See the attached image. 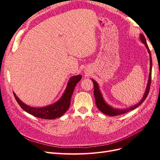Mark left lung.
Returning <instances> with one entry per match:
<instances>
[{
    "mask_svg": "<svg viewBox=\"0 0 160 160\" xmlns=\"http://www.w3.org/2000/svg\"><path fill=\"white\" fill-rule=\"evenodd\" d=\"M140 39L141 40V42H143V43H144V45H145L146 48H147L148 51L149 53V60H150V72H149V79H148V85H147V88H146V90L144 94V96L143 98L141 100V101L138 103L137 104H135V106H132L128 108H125V109H117V108H114L111 107H110L107 104L104 100L103 99V97L102 96V94L100 93V90H99V87L98 84L96 82V81H94V80L92 79V82L94 84V98L96 100V104L98 107V108L99 110L101 111L102 113L105 114L107 115L108 116H117V115H122V114H124L126 112H128L130 111L133 110V109L136 108L137 107H138L140 104H141L143 103V102L145 100V98H147L148 95L149 94V91L150 89V85H151V82H152V56H151V53H150V50L149 49L148 45L146 43V39L144 37V35L141 34L140 35Z\"/></svg>",
    "mask_w": 160,
    "mask_h": 160,
    "instance_id": "1",
    "label": "left lung"
}]
</instances>
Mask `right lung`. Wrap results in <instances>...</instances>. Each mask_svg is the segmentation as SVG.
<instances>
[{
    "label": "right lung",
    "instance_id": "add662e5",
    "mask_svg": "<svg viewBox=\"0 0 160 160\" xmlns=\"http://www.w3.org/2000/svg\"><path fill=\"white\" fill-rule=\"evenodd\" d=\"M81 78V75L72 76L68 82L67 88L61 98L58 102L44 107L35 108L29 107L20 100L14 92H13V94L18 104L27 112L36 117L43 118V119H53V118L62 116L68 110L70 106V100L75 86Z\"/></svg>",
    "mask_w": 160,
    "mask_h": 160
}]
</instances>
